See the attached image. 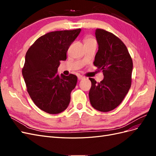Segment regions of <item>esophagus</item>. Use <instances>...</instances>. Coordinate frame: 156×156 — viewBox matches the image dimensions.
<instances>
[{
  "instance_id": "esophagus-1",
  "label": "esophagus",
  "mask_w": 156,
  "mask_h": 156,
  "mask_svg": "<svg viewBox=\"0 0 156 156\" xmlns=\"http://www.w3.org/2000/svg\"><path fill=\"white\" fill-rule=\"evenodd\" d=\"M77 77H78V79H79V80H82V79H84V77L83 76H82V75H79L78 76H77Z\"/></svg>"
}]
</instances>
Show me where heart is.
<instances>
[{
  "label": "heart",
  "mask_w": 156,
  "mask_h": 156,
  "mask_svg": "<svg viewBox=\"0 0 156 156\" xmlns=\"http://www.w3.org/2000/svg\"><path fill=\"white\" fill-rule=\"evenodd\" d=\"M84 44H87L93 43V42H96V41L94 38V37L91 36H87L84 40Z\"/></svg>",
  "instance_id": "1"
}]
</instances>
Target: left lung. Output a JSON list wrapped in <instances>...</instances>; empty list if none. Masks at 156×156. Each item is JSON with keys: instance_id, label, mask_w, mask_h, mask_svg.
Listing matches in <instances>:
<instances>
[{"instance_id": "1", "label": "left lung", "mask_w": 156, "mask_h": 156, "mask_svg": "<svg viewBox=\"0 0 156 156\" xmlns=\"http://www.w3.org/2000/svg\"><path fill=\"white\" fill-rule=\"evenodd\" d=\"M98 51L94 64L102 70L104 78L100 83L89 78L92 86L90 101L95 109L108 112L123 101L131 85L133 61L126 46L112 33L96 30Z\"/></svg>"}]
</instances>
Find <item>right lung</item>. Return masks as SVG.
<instances>
[{
	"instance_id": "obj_1",
	"label": "right lung",
	"mask_w": 156,
	"mask_h": 156,
	"mask_svg": "<svg viewBox=\"0 0 156 156\" xmlns=\"http://www.w3.org/2000/svg\"><path fill=\"white\" fill-rule=\"evenodd\" d=\"M81 29L47 33L37 39L25 55L22 74L27 92L34 104L49 114L66 109L77 77L58 74L60 60H66L69 47Z\"/></svg>"
}]
</instances>
